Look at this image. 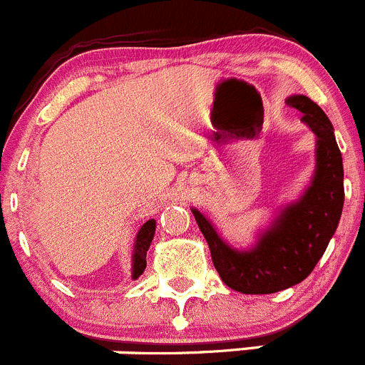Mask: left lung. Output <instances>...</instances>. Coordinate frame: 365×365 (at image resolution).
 Instances as JSON below:
<instances>
[{"label": "left lung", "instance_id": "left-lung-1", "mask_svg": "<svg viewBox=\"0 0 365 365\" xmlns=\"http://www.w3.org/2000/svg\"><path fill=\"white\" fill-rule=\"evenodd\" d=\"M286 104L301 111V120L317 136L315 178L304 196L282 210L277 223L250 252L223 243L205 216L192 210L221 281L241 294H275L304 281L328 248L342 214L344 167L331 122L304 95H294Z\"/></svg>", "mask_w": 365, "mask_h": 365}]
</instances>
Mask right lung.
<instances>
[{"label":"right lung","instance_id":"add662e5","mask_svg":"<svg viewBox=\"0 0 365 365\" xmlns=\"http://www.w3.org/2000/svg\"><path fill=\"white\" fill-rule=\"evenodd\" d=\"M155 227H156L155 220L145 221L144 227H142L140 232H138V236H136L135 255H133V279L142 275L145 264H148L145 263V255H148L149 245H151L153 236H155Z\"/></svg>","mask_w":365,"mask_h":365}]
</instances>
